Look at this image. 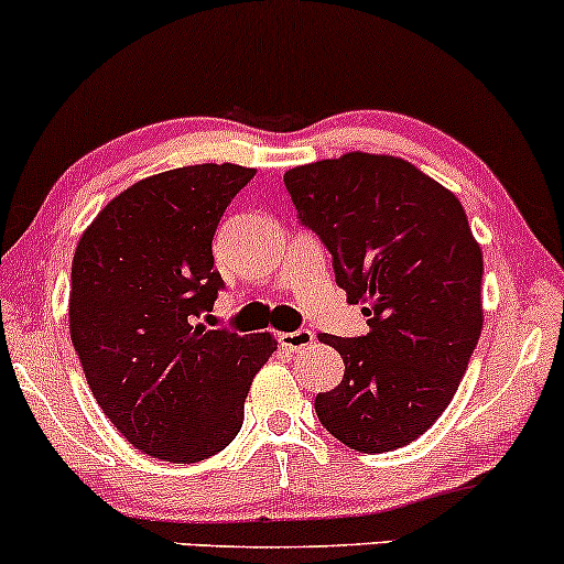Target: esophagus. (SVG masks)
<instances>
[{"label":"esophagus","instance_id":"obj_1","mask_svg":"<svg viewBox=\"0 0 564 564\" xmlns=\"http://www.w3.org/2000/svg\"><path fill=\"white\" fill-rule=\"evenodd\" d=\"M280 344L290 351H303L314 344L312 330H295V333H280Z\"/></svg>","mask_w":564,"mask_h":564}]
</instances>
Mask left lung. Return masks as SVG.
<instances>
[{
    "instance_id": "obj_1",
    "label": "left lung",
    "mask_w": 564,
    "mask_h": 564,
    "mask_svg": "<svg viewBox=\"0 0 564 564\" xmlns=\"http://www.w3.org/2000/svg\"><path fill=\"white\" fill-rule=\"evenodd\" d=\"M284 186L333 252L346 301L370 316L362 338L319 335L346 370L316 394V415L351 451L404 447L453 402L482 333V248L469 218L451 188L389 154L301 164Z\"/></svg>"
}]
</instances>
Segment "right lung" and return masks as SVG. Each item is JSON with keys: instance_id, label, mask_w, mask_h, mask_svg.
Wrapping results in <instances>:
<instances>
[{"instance_id": "obj_1", "label": "right lung", "mask_w": 564, "mask_h": 564, "mask_svg": "<svg viewBox=\"0 0 564 564\" xmlns=\"http://www.w3.org/2000/svg\"><path fill=\"white\" fill-rule=\"evenodd\" d=\"M256 170L188 164L132 183L82 234L68 330L95 402L135 451L197 464L239 434L271 333L210 330L213 234Z\"/></svg>"}]
</instances>
